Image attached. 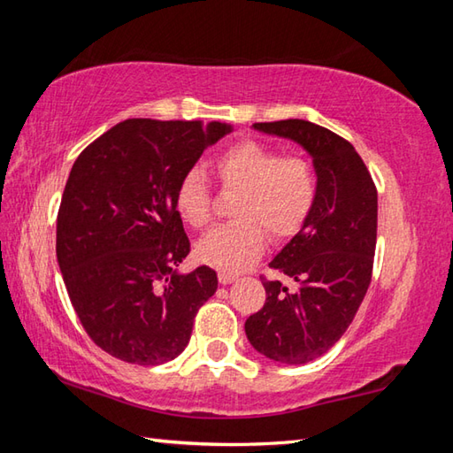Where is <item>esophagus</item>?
<instances>
[{
    "label": "esophagus",
    "instance_id": "esophagus-1",
    "mask_svg": "<svg viewBox=\"0 0 453 453\" xmlns=\"http://www.w3.org/2000/svg\"><path fill=\"white\" fill-rule=\"evenodd\" d=\"M219 283H224V286H227V283H234L237 280V275L232 273V272H219Z\"/></svg>",
    "mask_w": 453,
    "mask_h": 453
}]
</instances>
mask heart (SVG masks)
Wrapping results in <instances>:
<instances>
[{
    "instance_id": "b5f03b06",
    "label": "heart",
    "mask_w": 453,
    "mask_h": 453,
    "mask_svg": "<svg viewBox=\"0 0 453 453\" xmlns=\"http://www.w3.org/2000/svg\"><path fill=\"white\" fill-rule=\"evenodd\" d=\"M221 186L240 189L234 205L237 219L210 229L197 242L203 264L240 272L264 254L270 229L275 237L297 234L316 205L318 173L302 156H281L272 145L243 140L213 159ZM173 205L191 227H203L211 218V188L202 170L181 175Z\"/></svg>"
}]
</instances>
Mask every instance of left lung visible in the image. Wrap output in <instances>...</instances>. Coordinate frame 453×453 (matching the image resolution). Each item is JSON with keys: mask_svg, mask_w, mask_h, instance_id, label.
I'll return each instance as SVG.
<instances>
[{"mask_svg": "<svg viewBox=\"0 0 453 453\" xmlns=\"http://www.w3.org/2000/svg\"><path fill=\"white\" fill-rule=\"evenodd\" d=\"M300 143L313 159L318 199L300 232L270 267L294 286L265 280L264 308L245 321V335L273 362L302 365L324 356L346 334L372 281L378 237V189L348 140L305 119L254 124Z\"/></svg>", "mask_w": 453, "mask_h": 453, "instance_id": "1", "label": "left lung"}]
</instances>
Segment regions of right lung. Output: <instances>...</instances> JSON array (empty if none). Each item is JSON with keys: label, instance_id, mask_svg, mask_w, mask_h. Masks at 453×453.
I'll return each mask as SVG.
<instances>
[{"label": "right lung", "instance_id": "add662e5", "mask_svg": "<svg viewBox=\"0 0 453 453\" xmlns=\"http://www.w3.org/2000/svg\"><path fill=\"white\" fill-rule=\"evenodd\" d=\"M229 132L219 121L135 118L75 159L58 213V264L83 329L121 362L178 357L197 310L216 294L211 267L178 272L189 240L173 196L203 150Z\"/></svg>", "mask_w": 453, "mask_h": 453}]
</instances>
